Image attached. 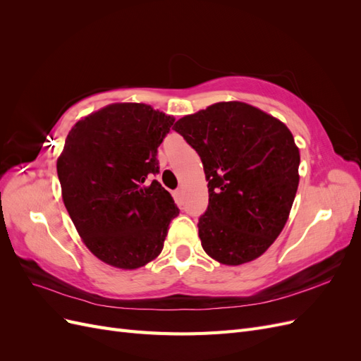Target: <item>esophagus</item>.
Returning <instances> with one entry per match:
<instances>
[{
  "label": "esophagus",
  "mask_w": 361,
  "mask_h": 361,
  "mask_svg": "<svg viewBox=\"0 0 361 361\" xmlns=\"http://www.w3.org/2000/svg\"><path fill=\"white\" fill-rule=\"evenodd\" d=\"M174 197H176V200H180V197H182V190L180 188L174 191Z\"/></svg>",
  "instance_id": "obj_1"
}]
</instances>
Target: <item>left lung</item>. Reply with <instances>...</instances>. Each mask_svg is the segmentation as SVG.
Returning <instances> with one entry per match:
<instances>
[{
	"mask_svg": "<svg viewBox=\"0 0 361 361\" xmlns=\"http://www.w3.org/2000/svg\"><path fill=\"white\" fill-rule=\"evenodd\" d=\"M197 152L209 204L202 247L224 265L259 257L285 227L298 188L300 152L285 123L244 102H220L174 123Z\"/></svg>",
	"mask_w": 361,
	"mask_h": 361,
	"instance_id": "left-lung-1",
	"label": "left lung"
}]
</instances>
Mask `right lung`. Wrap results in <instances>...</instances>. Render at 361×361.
<instances>
[{
	"instance_id": "1",
	"label": "right lung",
	"mask_w": 361,
	"mask_h": 361,
	"mask_svg": "<svg viewBox=\"0 0 361 361\" xmlns=\"http://www.w3.org/2000/svg\"><path fill=\"white\" fill-rule=\"evenodd\" d=\"M171 116L113 104L76 123L57 161L64 206L92 253L135 269L154 260L179 209L158 180V147Z\"/></svg>"
}]
</instances>
